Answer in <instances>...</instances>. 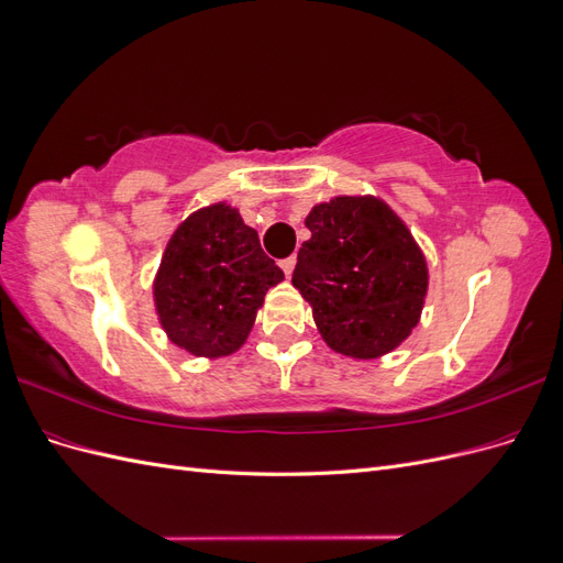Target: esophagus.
Segmentation results:
<instances>
[{
  "label": "esophagus",
  "instance_id": "34e87169",
  "mask_svg": "<svg viewBox=\"0 0 563 563\" xmlns=\"http://www.w3.org/2000/svg\"><path fill=\"white\" fill-rule=\"evenodd\" d=\"M294 267H296V258H294V255H291V258L282 261V269H284V275H286V277H291V275H294Z\"/></svg>",
  "mask_w": 563,
  "mask_h": 563
}]
</instances>
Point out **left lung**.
Listing matches in <instances>:
<instances>
[{
	"label": "left lung",
	"mask_w": 563,
	"mask_h": 563,
	"mask_svg": "<svg viewBox=\"0 0 563 563\" xmlns=\"http://www.w3.org/2000/svg\"><path fill=\"white\" fill-rule=\"evenodd\" d=\"M294 286L333 352L378 360L418 327L428 263L411 230L378 197H333L305 218Z\"/></svg>",
	"instance_id": "8db88e82"
}]
</instances>
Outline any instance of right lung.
Masks as SVG:
<instances>
[{
	"instance_id": "add662e5",
	"label": "right lung",
	"mask_w": 563,
	"mask_h": 563,
	"mask_svg": "<svg viewBox=\"0 0 563 563\" xmlns=\"http://www.w3.org/2000/svg\"><path fill=\"white\" fill-rule=\"evenodd\" d=\"M284 272L240 211L218 201L187 216L162 255L152 296L168 340L195 356H228L253 329Z\"/></svg>"
}]
</instances>
